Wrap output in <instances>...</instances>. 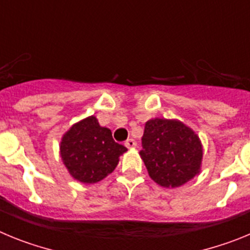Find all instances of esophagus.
Listing matches in <instances>:
<instances>
[{
    "mask_svg": "<svg viewBox=\"0 0 250 250\" xmlns=\"http://www.w3.org/2000/svg\"><path fill=\"white\" fill-rule=\"evenodd\" d=\"M125 146L129 147V149H132V147L136 146V141L134 140V139H127V140L125 141Z\"/></svg>",
    "mask_w": 250,
    "mask_h": 250,
    "instance_id": "1",
    "label": "esophagus"
}]
</instances>
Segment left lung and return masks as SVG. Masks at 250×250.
I'll return each instance as SVG.
<instances>
[{"mask_svg":"<svg viewBox=\"0 0 250 250\" xmlns=\"http://www.w3.org/2000/svg\"><path fill=\"white\" fill-rule=\"evenodd\" d=\"M141 143L140 158L150 178L160 187H182L202 171V141L178 119L147 120Z\"/></svg>","mask_w":250,"mask_h":250,"instance_id":"1","label":"left lung"}]
</instances>
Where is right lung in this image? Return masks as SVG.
I'll list each match as a JSON object with an SVG mask.
<instances>
[{"label": "right lung", "instance_id": "add662e5", "mask_svg": "<svg viewBox=\"0 0 250 250\" xmlns=\"http://www.w3.org/2000/svg\"><path fill=\"white\" fill-rule=\"evenodd\" d=\"M127 149L115 143L111 130L91 115L77 121L60 141V156L68 174L83 184H94L111 174Z\"/></svg>", "mask_w": 250, "mask_h": 250}]
</instances>
